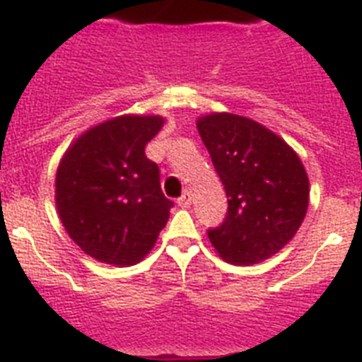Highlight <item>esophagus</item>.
Wrapping results in <instances>:
<instances>
[{
	"instance_id": "esophagus-1",
	"label": "esophagus",
	"mask_w": 362,
	"mask_h": 362,
	"mask_svg": "<svg viewBox=\"0 0 362 362\" xmlns=\"http://www.w3.org/2000/svg\"><path fill=\"white\" fill-rule=\"evenodd\" d=\"M189 204H192V193L184 192L182 193V197L178 199V206H182V209H187Z\"/></svg>"
}]
</instances>
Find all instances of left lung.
Segmentation results:
<instances>
[{"label":"left lung","instance_id":"8db88e82","mask_svg":"<svg viewBox=\"0 0 362 362\" xmlns=\"http://www.w3.org/2000/svg\"><path fill=\"white\" fill-rule=\"evenodd\" d=\"M197 129L229 203L221 226L209 229L212 246L233 264L272 257L308 210L303 161L276 133L244 116L214 112L199 118Z\"/></svg>","mask_w":362,"mask_h":362}]
</instances>
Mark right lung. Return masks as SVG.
I'll use <instances>...</instances> for the list:
<instances>
[{
	"instance_id": "obj_1",
	"label": "right lung",
	"mask_w": 362,
	"mask_h": 362,
	"mask_svg": "<svg viewBox=\"0 0 362 362\" xmlns=\"http://www.w3.org/2000/svg\"><path fill=\"white\" fill-rule=\"evenodd\" d=\"M161 125V116H118L78 136L59 161V220L82 252L101 263H139L167 226L175 203L144 153Z\"/></svg>"
}]
</instances>
